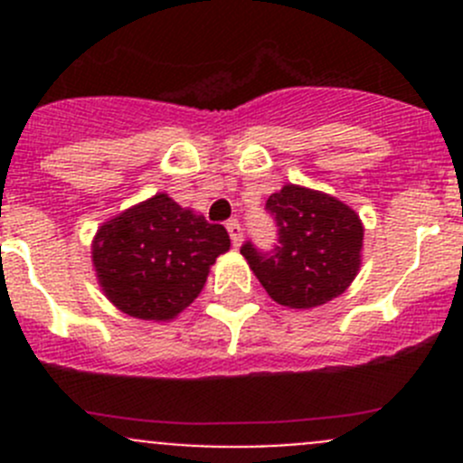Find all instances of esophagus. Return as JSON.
Instances as JSON below:
<instances>
[{
  "mask_svg": "<svg viewBox=\"0 0 463 463\" xmlns=\"http://www.w3.org/2000/svg\"><path fill=\"white\" fill-rule=\"evenodd\" d=\"M226 228H228V235H231L232 246H235V249H240V244H241V226H240V222H237V219H232V222L226 223Z\"/></svg>",
  "mask_w": 463,
  "mask_h": 463,
  "instance_id": "obj_1",
  "label": "esophagus"
}]
</instances>
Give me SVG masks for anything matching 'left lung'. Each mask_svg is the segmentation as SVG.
<instances>
[{
  "mask_svg": "<svg viewBox=\"0 0 463 463\" xmlns=\"http://www.w3.org/2000/svg\"><path fill=\"white\" fill-rule=\"evenodd\" d=\"M279 246L260 253L250 241L241 255L270 298L288 309H314L349 288L363 264L361 217L352 205L305 185L287 184L266 202Z\"/></svg>",
  "mask_w": 463,
  "mask_h": 463,
  "instance_id": "1",
  "label": "left lung"
}]
</instances>
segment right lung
I'll list each match as a JSON object with an SVG mask.
<instances>
[{
	"label": "right lung",
	"mask_w": 463,
	"mask_h": 463,
	"mask_svg": "<svg viewBox=\"0 0 463 463\" xmlns=\"http://www.w3.org/2000/svg\"><path fill=\"white\" fill-rule=\"evenodd\" d=\"M228 249L226 228L158 193L98 228L91 261L116 309L138 320L170 322L193 305L210 266Z\"/></svg>",
	"instance_id": "1"
}]
</instances>
